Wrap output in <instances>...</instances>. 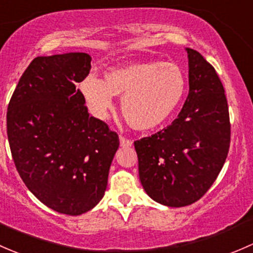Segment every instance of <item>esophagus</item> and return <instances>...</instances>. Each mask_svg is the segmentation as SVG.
<instances>
[{"instance_id":"esophagus-1","label":"esophagus","mask_w":253,"mask_h":253,"mask_svg":"<svg viewBox=\"0 0 253 253\" xmlns=\"http://www.w3.org/2000/svg\"><path fill=\"white\" fill-rule=\"evenodd\" d=\"M119 141H121V146H122V147H129V146L132 145L131 140L126 139V137H124V136L119 137Z\"/></svg>"}]
</instances>
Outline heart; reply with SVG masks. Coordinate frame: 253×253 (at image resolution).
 <instances>
[{"mask_svg": "<svg viewBox=\"0 0 253 253\" xmlns=\"http://www.w3.org/2000/svg\"><path fill=\"white\" fill-rule=\"evenodd\" d=\"M184 70L173 62H141L109 69L105 80L88 74L79 88L91 113L106 118L113 96L122 97V113L130 126L152 130L175 112L186 91Z\"/></svg>", "mask_w": 253, "mask_h": 253, "instance_id": "b5f03b06", "label": "heart"}]
</instances>
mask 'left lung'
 <instances>
[{
    "mask_svg": "<svg viewBox=\"0 0 253 253\" xmlns=\"http://www.w3.org/2000/svg\"><path fill=\"white\" fill-rule=\"evenodd\" d=\"M186 51L189 95L178 118L134 142L146 194L169 207H184L201 199L222 170L230 146L222 82L200 52Z\"/></svg>",
    "mask_w": 253,
    "mask_h": 253,
    "instance_id": "8db88e82",
    "label": "left lung"
}]
</instances>
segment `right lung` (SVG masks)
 <instances>
[{
  "label": "right lung",
  "instance_id": "obj_1",
  "mask_svg": "<svg viewBox=\"0 0 253 253\" xmlns=\"http://www.w3.org/2000/svg\"><path fill=\"white\" fill-rule=\"evenodd\" d=\"M90 69L91 57L83 52L36 57L7 109V135L20 178L43 205L68 215L100 202L119 146L118 134L88 114L77 88Z\"/></svg>",
  "mask_w": 253,
  "mask_h": 253
}]
</instances>
